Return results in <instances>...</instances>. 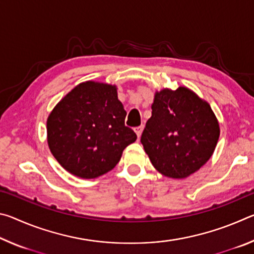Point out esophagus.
I'll return each instance as SVG.
<instances>
[{"instance_id":"1","label":"esophagus","mask_w":254,"mask_h":254,"mask_svg":"<svg viewBox=\"0 0 254 254\" xmlns=\"http://www.w3.org/2000/svg\"><path fill=\"white\" fill-rule=\"evenodd\" d=\"M134 131H135L136 135H137V139H140V136H141V134H142V131H143V127L142 126L137 127L134 128Z\"/></svg>"}]
</instances>
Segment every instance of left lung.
<instances>
[{"instance_id": "left-lung-1", "label": "left lung", "mask_w": 254, "mask_h": 254, "mask_svg": "<svg viewBox=\"0 0 254 254\" xmlns=\"http://www.w3.org/2000/svg\"><path fill=\"white\" fill-rule=\"evenodd\" d=\"M152 115L141 135L145 153L159 173L186 178L209 160L220 126L207 102L187 87L156 92Z\"/></svg>"}]
</instances>
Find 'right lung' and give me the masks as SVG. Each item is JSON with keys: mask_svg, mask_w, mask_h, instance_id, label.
Segmentation results:
<instances>
[{"mask_svg": "<svg viewBox=\"0 0 254 254\" xmlns=\"http://www.w3.org/2000/svg\"><path fill=\"white\" fill-rule=\"evenodd\" d=\"M115 85L84 81L62 98L47 120L53 156L76 177L93 179L118 165L123 150L136 140L126 127L127 112Z\"/></svg>", "mask_w": 254, "mask_h": 254, "instance_id": "right-lung-1", "label": "right lung"}]
</instances>
